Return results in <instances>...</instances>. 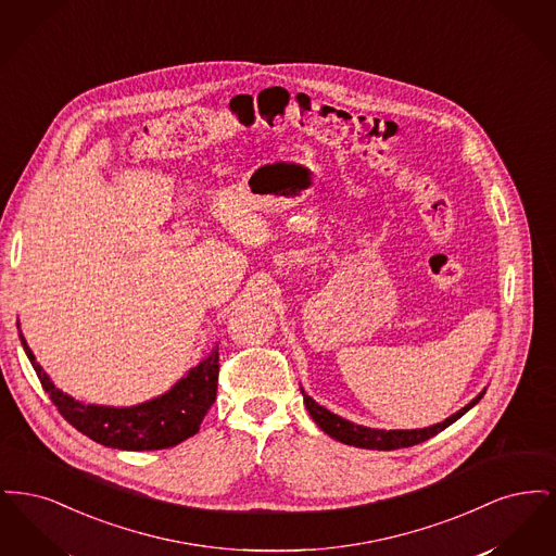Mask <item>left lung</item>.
<instances>
[{"instance_id": "1", "label": "left lung", "mask_w": 556, "mask_h": 556, "mask_svg": "<svg viewBox=\"0 0 556 556\" xmlns=\"http://www.w3.org/2000/svg\"><path fill=\"white\" fill-rule=\"evenodd\" d=\"M302 396H304V404L313 417V421L327 433L331 435L333 440L338 442H344L348 446H356V448H369V450H396V448H408V446H415V444H421L425 440L438 435L440 431H444L448 425L454 424L456 419H460L471 406H476L477 402L483 396V392L469 402L465 408H460L456 415H452L446 421L442 424L431 425V427H425V429H402V431H383V429H369V427H363V425L350 424L342 417L329 413L327 408L318 406L317 402L313 397L308 396L304 390H302Z\"/></svg>"}]
</instances>
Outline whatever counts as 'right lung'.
I'll list each match as a JSON object with an SVG mask.
<instances>
[{
	"label": "right lung",
	"instance_id": "add662e5",
	"mask_svg": "<svg viewBox=\"0 0 556 556\" xmlns=\"http://www.w3.org/2000/svg\"><path fill=\"white\" fill-rule=\"evenodd\" d=\"M28 361L37 372L41 388L58 408V413L89 440L118 450L173 448L200 431V425L211 410L218 386V352L189 370L168 394L131 408H110L80 404L62 394L50 377L37 365L25 338L21 336Z\"/></svg>",
	"mask_w": 556,
	"mask_h": 556
}]
</instances>
